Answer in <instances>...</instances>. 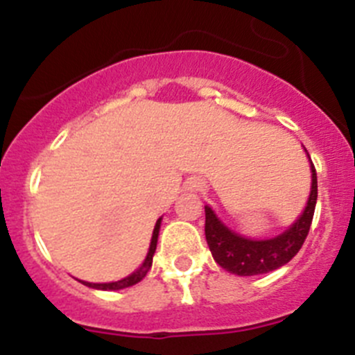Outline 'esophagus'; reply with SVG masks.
Instances as JSON below:
<instances>
[{
    "label": "esophagus",
    "instance_id": "1",
    "mask_svg": "<svg viewBox=\"0 0 355 355\" xmlns=\"http://www.w3.org/2000/svg\"><path fill=\"white\" fill-rule=\"evenodd\" d=\"M203 188V181L202 179H191V181L188 182V189L189 191H200V189Z\"/></svg>",
    "mask_w": 355,
    "mask_h": 355
}]
</instances>
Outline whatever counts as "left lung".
I'll use <instances>...</instances> for the list:
<instances>
[{"label":"left lung","instance_id":"left-lung-1","mask_svg":"<svg viewBox=\"0 0 355 355\" xmlns=\"http://www.w3.org/2000/svg\"><path fill=\"white\" fill-rule=\"evenodd\" d=\"M307 152V150H305ZM309 157V153H307ZM311 159V157H309ZM312 184L307 205L295 223L269 240H250L224 226L209 205H205V238L212 257L226 271L238 276H255L275 271L292 261L304 245L314 217L318 200V176L311 162Z\"/></svg>","mask_w":355,"mask_h":355}]
</instances>
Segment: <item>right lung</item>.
Returning <instances> with one entry per match:
<instances>
[{
  "instance_id": "right-lung-1",
  "label": "right lung",
  "mask_w": 355,
  "mask_h": 355,
  "mask_svg": "<svg viewBox=\"0 0 355 355\" xmlns=\"http://www.w3.org/2000/svg\"><path fill=\"white\" fill-rule=\"evenodd\" d=\"M160 220H162V217H160V219L157 220L155 230H153V234H152V241H150L148 254H146V259H145V262H143V264H141V268L136 269V271L132 272V275H129L128 278L119 279V282H112V283H87V282H80V283H83V285H86V286H89V288H96V290H122V288H128V286H132V285H136V283L141 282V279L146 276V272L150 271V268H152L153 254H155L157 240H159Z\"/></svg>"
}]
</instances>
